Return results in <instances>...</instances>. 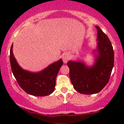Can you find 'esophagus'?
<instances>
[{"label":"esophagus","instance_id":"1","mask_svg":"<svg viewBox=\"0 0 124 124\" xmlns=\"http://www.w3.org/2000/svg\"><path fill=\"white\" fill-rule=\"evenodd\" d=\"M62 59H63V62H64L65 63H67V62H68V60H69L70 58L69 53H63V54H62Z\"/></svg>","mask_w":124,"mask_h":124}]
</instances>
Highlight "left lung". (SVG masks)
I'll return each mask as SVG.
<instances>
[{
	"mask_svg": "<svg viewBox=\"0 0 124 124\" xmlns=\"http://www.w3.org/2000/svg\"><path fill=\"white\" fill-rule=\"evenodd\" d=\"M97 46L92 50L93 65L89 66L83 61H69L70 78L74 88L82 94L100 92L107 84L114 65V52L108 37L98 26Z\"/></svg>",
	"mask_w": 124,
	"mask_h": 124,
	"instance_id": "8db88e82",
	"label": "left lung"
}]
</instances>
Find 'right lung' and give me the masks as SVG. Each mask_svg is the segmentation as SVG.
I'll list each match as a JSON object with an SVG mask.
<instances>
[{
	"mask_svg": "<svg viewBox=\"0 0 124 124\" xmlns=\"http://www.w3.org/2000/svg\"><path fill=\"white\" fill-rule=\"evenodd\" d=\"M13 44L10 50V63L12 72L19 86L28 94L37 97L47 96L53 93L56 86V78L63 65L62 59L38 72L24 70L17 62L12 52Z\"/></svg>",
	"mask_w": 124,
	"mask_h": 124,
	"instance_id": "right-lung-1",
	"label": "right lung"
}]
</instances>
